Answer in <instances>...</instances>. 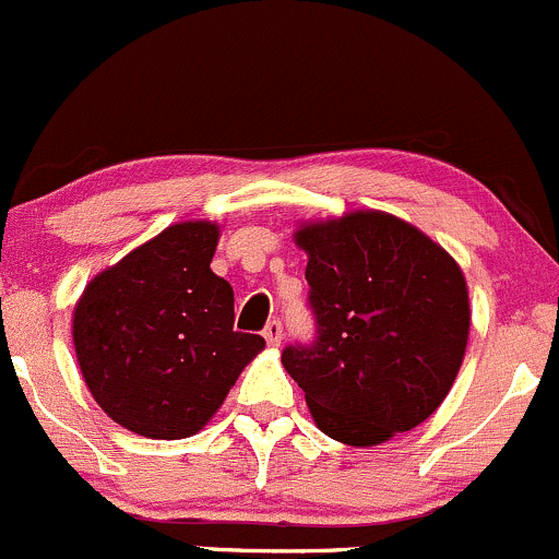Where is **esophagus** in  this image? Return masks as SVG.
Returning a JSON list of instances; mask_svg holds the SVG:
<instances>
[{
  "label": "esophagus",
  "instance_id": "34e87169",
  "mask_svg": "<svg viewBox=\"0 0 559 559\" xmlns=\"http://www.w3.org/2000/svg\"><path fill=\"white\" fill-rule=\"evenodd\" d=\"M263 338H266L272 347H280L282 344V322L280 320H272L266 328H263Z\"/></svg>",
  "mask_w": 559,
  "mask_h": 559
}]
</instances>
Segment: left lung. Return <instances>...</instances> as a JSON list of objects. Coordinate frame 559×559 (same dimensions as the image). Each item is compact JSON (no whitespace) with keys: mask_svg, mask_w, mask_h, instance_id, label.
Returning <instances> with one entry per match:
<instances>
[{"mask_svg":"<svg viewBox=\"0 0 559 559\" xmlns=\"http://www.w3.org/2000/svg\"><path fill=\"white\" fill-rule=\"evenodd\" d=\"M312 347L282 366L314 425L347 447H377L430 417L465 358L468 285L457 261L412 223L379 210L307 221Z\"/></svg>","mask_w":559,"mask_h":559,"instance_id":"obj_1","label":"left lung"}]
</instances>
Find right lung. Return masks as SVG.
I'll list each match as a JSON object with an SVG mask.
<instances>
[{
  "mask_svg": "<svg viewBox=\"0 0 559 559\" xmlns=\"http://www.w3.org/2000/svg\"><path fill=\"white\" fill-rule=\"evenodd\" d=\"M217 239L212 221L175 223L96 274L74 304L80 373L131 433H199L266 347L234 331V290L210 269Z\"/></svg>",
  "mask_w": 559,
  "mask_h": 559,
  "instance_id": "right-lung-1",
  "label": "right lung"
}]
</instances>
